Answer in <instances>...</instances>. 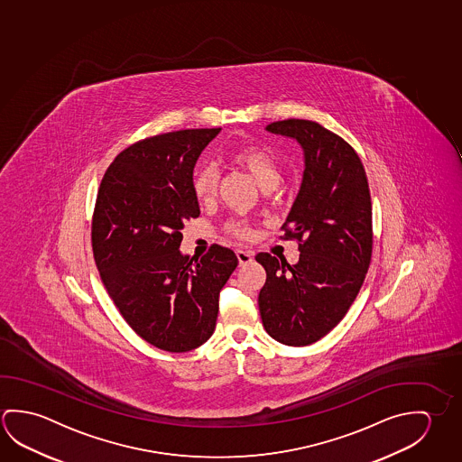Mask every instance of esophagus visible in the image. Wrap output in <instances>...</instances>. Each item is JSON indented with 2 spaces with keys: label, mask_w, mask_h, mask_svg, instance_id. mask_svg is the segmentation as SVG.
Segmentation results:
<instances>
[{
  "label": "esophagus",
  "mask_w": 462,
  "mask_h": 462,
  "mask_svg": "<svg viewBox=\"0 0 462 462\" xmlns=\"http://www.w3.org/2000/svg\"><path fill=\"white\" fill-rule=\"evenodd\" d=\"M236 257H238V263L240 265L250 264L253 261V251L236 250Z\"/></svg>",
  "instance_id": "esophagus-1"
}]
</instances>
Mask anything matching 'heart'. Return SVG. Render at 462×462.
<instances>
[{
    "label": "heart",
    "instance_id": "obj_1",
    "mask_svg": "<svg viewBox=\"0 0 462 462\" xmlns=\"http://www.w3.org/2000/svg\"><path fill=\"white\" fill-rule=\"evenodd\" d=\"M227 158L232 164L240 167L245 172H248L261 189H277L282 182V169H280L279 161L273 152H267L265 148H261L256 144H243V146H236L234 150H230ZM191 189L199 201L211 199L217 189L216 169L205 162L197 166L191 175ZM232 232L236 235L248 234L246 227L240 222L232 226Z\"/></svg>",
    "mask_w": 462,
    "mask_h": 462
}]
</instances>
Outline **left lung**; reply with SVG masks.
<instances>
[{"label":"left lung","instance_id":"left-lung-1","mask_svg":"<svg viewBox=\"0 0 462 462\" xmlns=\"http://www.w3.org/2000/svg\"><path fill=\"white\" fill-rule=\"evenodd\" d=\"M265 130L303 148V180L282 227L300 242L301 254L293 265L257 254L267 273L257 304L273 340L306 346L345 318L365 279L372 254L369 183L355 150L318 122L287 119Z\"/></svg>","mask_w":462,"mask_h":462}]
</instances>
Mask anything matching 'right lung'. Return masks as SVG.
I'll return each mask as SVG.
<instances>
[{
	"mask_svg": "<svg viewBox=\"0 0 462 462\" xmlns=\"http://www.w3.org/2000/svg\"><path fill=\"white\" fill-rule=\"evenodd\" d=\"M219 129L169 132L124 150L99 185L91 224L101 280L144 341L185 353L211 338L219 293L238 259L212 245L199 261L180 251L182 228L199 216L191 175Z\"/></svg>",
	"mask_w": 462,
	"mask_h": 462,
	"instance_id": "right-lung-1",
	"label": "right lung"
}]
</instances>
